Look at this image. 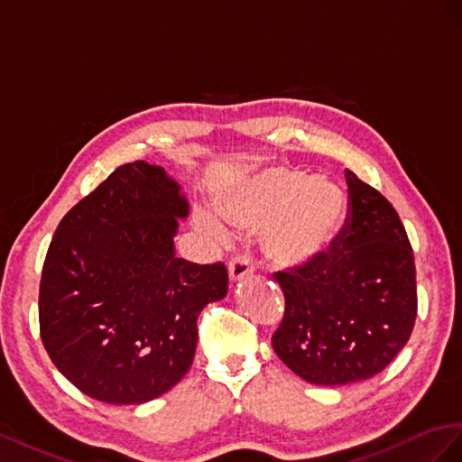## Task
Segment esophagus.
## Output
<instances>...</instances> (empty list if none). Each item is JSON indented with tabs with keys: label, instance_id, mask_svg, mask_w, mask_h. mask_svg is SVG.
I'll return each mask as SVG.
<instances>
[{
	"label": "esophagus",
	"instance_id": "1",
	"mask_svg": "<svg viewBox=\"0 0 462 462\" xmlns=\"http://www.w3.org/2000/svg\"><path fill=\"white\" fill-rule=\"evenodd\" d=\"M228 273L232 281H240L244 276L254 273V263H252V255L247 252H238L232 259L228 265Z\"/></svg>",
	"mask_w": 462,
	"mask_h": 462
}]
</instances>
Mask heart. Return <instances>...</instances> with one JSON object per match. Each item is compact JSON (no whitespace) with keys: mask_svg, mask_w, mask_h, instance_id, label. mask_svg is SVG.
<instances>
[{"mask_svg":"<svg viewBox=\"0 0 462 462\" xmlns=\"http://www.w3.org/2000/svg\"><path fill=\"white\" fill-rule=\"evenodd\" d=\"M222 215L240 226H265L267 254L281 265H308L327 252L345 210V197L333 181L308 178L288 168H269L220 197ZM197 220L218 240L224 222L208 210Z\"/></svg>","mask_w":462,"mask_h":462,"instance_id":"heart-1","label":"heart"}]
</instances>
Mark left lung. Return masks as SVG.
I'll return each instance as SVG.
<instances>
[{
	"instance_id": "left-lung-1",
	"label": "left lung",
	"mask_w": 462,
	"mask_h": 462,
	"mask_svg": "<svg viewBox=\"0 0 462 462\" xmlns=\"http://www.w3.org/2000/svg\"><path fill=\"white\" fill-rule=\"evenodd\" d=\"M346 220L328 252L273 276L284 318L276 356L313 385L370 379L391 364L416 321L412 245L393 205L350 170Z\"/></svg>"
}]
</instances>
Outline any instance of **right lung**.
Wrapping results in <instances>:
<instances>
[{
	"instance_id": "add662e5",
	"label": "right lung",
	"mask_w": 462,
	"mask_h": 462,
	"mask_svg": "<svg viewBox=\"0 0 462 462\" xmlns=\"http://www.w3.org/2000/svg\"><path fill=\"white\" fill-rule=\"evenodd\" d=\"M188 199L164 168L129 162L58 224L38 319L48 356L88 397L141 404L188 374L197 318L228 292L224 263L176 257Z\"/></svg>"
}]
</instances>
